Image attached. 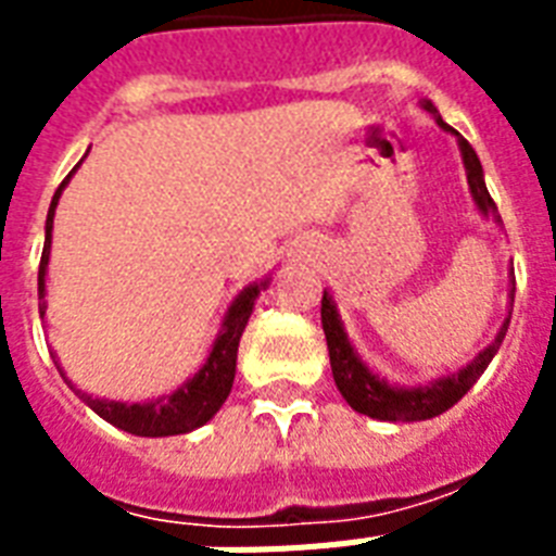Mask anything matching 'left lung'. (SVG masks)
<instances>
[{
	"label": "left lung",
	"instance_id": "1",
	"mask_svg": "<svg viewBox=\"0 0 556 556\" xmlns=\"http://www.w3.org/2000/svg\"><path fill=\"white\" fill-rule=\"evenodd\" d=\"M424 109H427L430 115H435L439 126L450 129V126L441 121V115L435 112V106H432L430 100H424ZM450 132H456V129H450ZM458 147H462V155H465L467 185H470L476 204H479L482 213H493L496 204H493L491 192H488V187H484L482 164H479V159H476L473 147H470L465 138H458ZM320 317H323V331H326V343H329L331 375H334V383H338L340 395L346 397L352 409L369 415V418H380V421H424V418H435V415L447 413L450 406L458 404V401L467 395V389L482 378V371L488 369L493 355L500 352L502 340H505V331H508V323H510V317L502 323L500 334H496V340H493L491 346L484 349L473 364H467L465 369L456 371V375L432 380V383L418 389H395V387H389L387 380L375 378V375H371L361 361H357V355L352 352V346H349L346 334H343V326H340L338 320L334 303H331V296L326 294V291H323Z\"/></svg>",
	"mask_w": 556,
	"mask_h": 556
}]
</instances>
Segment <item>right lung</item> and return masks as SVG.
<instances>
[{
  "label": "right lung",
  "instance_id": "1",
  "mask_svg": "<svg viewBox=\"0 0 556 556\" xmlns=\"http://www.w3.org/2000/svg\"><path fill=\"white\" fill-rule=\"evenodd\" d=\"M72 178V176H68ZM65 178V181H68ZM65 181L56 187L54 199H51V207H48L46 218V248H42V260H39V317L46 314V265H48V251H51V225H54V207L60 192H63ZM265 282L260 286L244 288L242 294L236 296V303L230 305V312L225 317V329L218 331L216 346L210 352L207 364L201 366V371L190 383L173 392V395H164L159 401H150V404H115V401H98V397L86 395L80 389H74L77 395L86 401V404L106 418L109 424H115L117 430L132 432V435H181V432H190L201 424H207L213 415L218 413V406L225 404V397L230 395V387H233L236 375V352H239V338H242L244 326H248V317L253 312V300L260 294Z\"/></svg>",
  "mask_w": 556,
  "mask_h": 556
}]
</instances>
